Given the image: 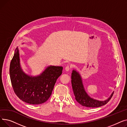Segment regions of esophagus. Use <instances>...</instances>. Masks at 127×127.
Listing matches in <instances>:
<instances>
[{"label":"esophagus","instance_id":"esophagus-1","mask_svg":"<svg viewBox=\"0 0 127 127\" xmlns=\"http://www.w3.org/2000/svg\"><path fill=\"white\" fill-rule=\"evenodd\" d=\"M71 69V67L70 66H69V65H68V66H66V67H65V70H66V71H69L70 69Z\"/></svg>","mask_w":127,"mask_h":127}]
</instances>
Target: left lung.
Instances as JSON below:
<instances>
[{"label":"left lung","mask_w":127,"mask_h":127,"mask_svg":"<svg viewBox=\"0 0 127 127\" xmlns=\"http://www.w3.org/2000/svg\"><path fill=\"white\" fill-rule=\"evenodd\" d=\"M71 85L76 101L82 106L88 108H97L105 105L110 100L114 94L113 93L109 99L103 101L91 98L84 89L80 76L75 70H73L71 74Z\"/></svg>","instance_id":"left-lung-1"}]
</instances>
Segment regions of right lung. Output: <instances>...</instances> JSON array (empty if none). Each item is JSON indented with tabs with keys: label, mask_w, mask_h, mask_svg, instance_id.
I'll return each instance as SVG.
<instances>
[{
	"label": "right lung",
	"mask_w": 127,
	"mask_h": 127,
	"mask_svg": "<svg viewBox=\"0 0 127 127\" xmlns=\"http://www.w3.org/2000/svg\"><path fill=\"white\" fill-rule=\"evenodd\" d=\"M62 66H50L36 77L26 75L19 63L17 48L10 66V76L15 94L22 101L31 104L45 102L50 97L57 79L62 73Z\"/></svg>",
	"instance_id": "obj_1"
}]
</instances>
